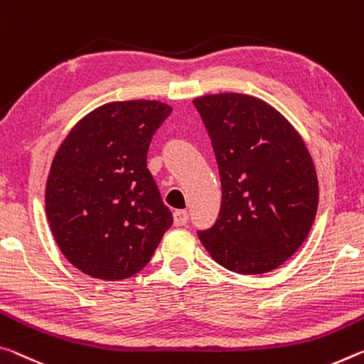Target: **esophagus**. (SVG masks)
<instances>
[{"label": "esophagus", "mask_w": 364, "mask_h": 364, "mask_svg": "<svg viewBox=\"0 0 364 364\" xmlns=\"http://www.w3.org/2000/svg\"><path fill=\"white\" fill-rule=\"evenodd\" d=\"M189 220V215L186 210H176L173 213V223H175V227H183V225H186Z\"/></svg>", "instance_id": "1"}]
</instances>
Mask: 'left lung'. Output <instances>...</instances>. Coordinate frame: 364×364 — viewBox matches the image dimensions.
Segmentation results:
<instances>
[{
  "instance_id": "1",
  "label": "left lung",
  "mask_w": 364,
  "mask_h": 364,
  "mask_svg": "<svg viewBox=\"0 0 364 364\" xmlns=\"http://www.w3.org/2000/svg\"><path fill=\"white\" fill-rule=\"evenodd\" d=\"M222 183L215 223L198 230L222 267L270 272L298 251L313 227L319 186L306 146L267 103L243 94L196 99Z\"/></svg>"
}]
</instances>
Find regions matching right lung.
<instances>
[{"mask_svg": "<svg viewBox=\"0 0 364 364\" xmlns=\"http://www.w3.org/2000/svg\"><path fill=\"white\" fill-rule=\"evenodd\" d=\"M171 107L113 102L74 126L51 164L45 209L63 255L85 275L123 280L151 261L173 215L147 151Z\"/></svg>", "mask_w": 364, "mask_h": 364, "instance_id": "add662e5", "label": "right lung"}]
</instances>
